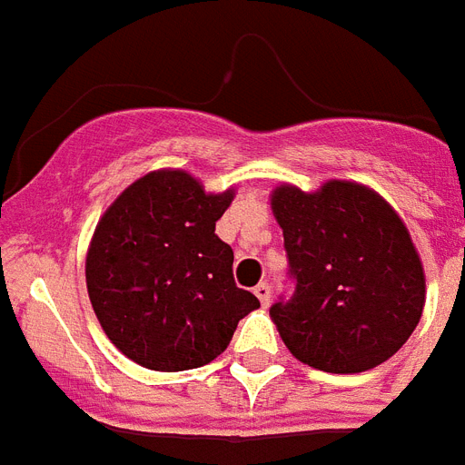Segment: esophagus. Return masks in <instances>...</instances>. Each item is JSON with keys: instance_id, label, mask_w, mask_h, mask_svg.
<instances>
[{"instance_id": "esophagus-1", "label": "esophagus", "mask_w": 465, "mask_h": 465, "mask_svg": "<svg viewBox=\"0 0 465 465\" xmlns=\"http://www.w3.org/2000/svg\"><path fill=\"white\" fill-rule=\"evenodd\" d=\"M254 294L259 297V302L263 306L271 304V297H273V290H271V285L268 282H259V285L254 287Z\"/></svg>"}]
</instances>
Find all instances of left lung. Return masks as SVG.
Returning <instances> with one entry per match:
<instances>
[{
    "label": "left lung",
    "instance_id": "1",
    "mask_svg": "<svg viewBox=\"0 0 465 465\" xmlns=\"http://www.w3.org/2000/svg\"><path fill=\"white\" fill-rule=\"evenodd\" d=\"M294 294L271 306L285 347L325 373H363L397 354L425 304V275L397 211L349 180L275 187Z\"/></svg>",
    "mask_w": 465,
    "mask_h": 465
}]
</instances>
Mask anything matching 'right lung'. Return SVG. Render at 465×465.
Here are the masks:
<instances>
[{
  "label": "right lung",
  "mask_w": 465,
  "mask_h": 465,
  "mask_svg": "<svg viewBox=\"0 0 465 465\" xmlns=\"http://www.w3.org/2000/svg\"><path fill=\"white\" fill-rule=\"evenodd\" d=\"M235 190L204 192L185 171H154L118 194L87 249L92 309L111 342L149 371H190L223 354L259 299L232 278L216 235Z\"/></svg>",
  "instance_id": "add662e5"
}]
</instances>
